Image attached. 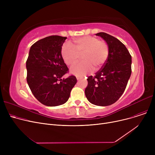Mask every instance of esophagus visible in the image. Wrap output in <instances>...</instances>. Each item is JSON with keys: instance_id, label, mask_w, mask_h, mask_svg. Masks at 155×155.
I'll use <instances>...</instances> for the list:
<instances>
[{"instance_id": "esophagus-1", "label": "esophagus", "mask_w": 155, "mask_h": 155, "mask_svg": "<svg viewBox=\"0 0 155 155\" xmlns=\"http://www.w3.org/2000/svg\"><path fill=\"white\" fill-rule=\"evenodd\" d=\"M80 79H82V77H79V76H77V80H80Z\"/></svg>"}]
</instances>
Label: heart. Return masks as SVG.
Segmentation results:
<instances>
[{"label":"heart","instance_id":"b5f03b06","mask_svg":"<svg viewBox=\"0 0 155 155\" xmlns=\"http://www.w3.org/2000/svg\"><path fill=\"white\" fill-rule=\"evenodd\" d=\"M75 49L70 44L63 45L61 48L63 59L68 66L71 67L82 55V60L71 69L77 76H84L91 72L101 70L106 63L109 54L108 45L104 41L94 36H84L74 40Z\"/></svg>","mask_w":155,"mask_h":155}]
</instances>
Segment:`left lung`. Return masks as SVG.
Returning <instances> with one entry per match:
<instances>
[{"label": "left lung", "mask_w": 155, "mask_h": 155, "mask_svg": "<svg viewBox=\"0 0 155 155\" xmlns=\"http://www.w3.org/2000/svg\"><path fill=\"white\" fill-rule=\"evenodd\" d=\"M108 45L106 63L94 77L87 78L85 90L87 100L95 105L107 106L115 103L124 93L131 74V56L125 45L105 32L95 35Z\"/></svg>", "instance_id": "8db88e82"}]
</instances>
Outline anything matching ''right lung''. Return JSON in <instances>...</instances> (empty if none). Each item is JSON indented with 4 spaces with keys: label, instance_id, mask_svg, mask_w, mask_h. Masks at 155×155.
<instances>
[{
    "label": "right lung",
    "instance_id": "obj_1",
    "mask_svg": "<svg viewBox=\"0 0 155 155\" xmlns=\"http://www.w3.org/2000/svg\"><path fill=\"white\" fill-rule=\"evenodd\" d=\"M66 37L50 36L38 41L29 50L26 61L27 82L37 100L46 106L67 102L77 83L75 76L61 77L68 68L61 56Z\"/></svg>",
    "mask_w": 155,
    "mask_h": 155
}]
</instances>
